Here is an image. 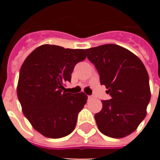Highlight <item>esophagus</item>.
<instances>
[{"label":"esophagus","instance_id":"1","mask_svg":"<svg viewBox=\"0 0 160 160\" xmlns=\"http://www.w3.org/2000/svg\"><path fill=\"white\" fill-rule=\"evenodd\" d=\"M94 95H89L88 96V99L89 100H92L93 99V98H94Z\"/></svg>","mask_w":160,"mask_h":160}]
</instances>
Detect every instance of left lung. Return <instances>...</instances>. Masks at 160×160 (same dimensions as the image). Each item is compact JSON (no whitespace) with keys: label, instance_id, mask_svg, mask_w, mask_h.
<instances>
[{"label":"left lung","instance_id":"obj_1","mask_svg":"<svg viewBox=\"0 0 160 160\" xmlns=\"http://www.w3.org/2000/svg\"><path fill=\"white\" fill-rule=\"evenodd\" d=\"M86 51L99 74L100 83L111 95V99L102 101L101 111L94 114L98 128L111 138L129 135L146 117L151 99L146 68L136 55L114 44Z\"/></svg>","mask_w":160,"mask_h":160}]
</instances>
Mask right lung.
I'll return each instance as SVG.
<instances>
[{
    "label": "right lung",
    "mask_w": 160,
    "mask_h": 160,
    "mask_svg": "<svg viewBox=\"0 0 160 160\" xmlns=\"http://www.w3.org/2000/svg\"><path fill=\"white\" fill-rule=\"evenodd\" d=\"M84 49L43 45L26 58L19 73L18 97L25 116L36 131L51 138L70 135L87 103L83 92L65 91L73 68L85 60Z\"/></svg>",
    "instance_id": "add662e5"
}]
</instances>
